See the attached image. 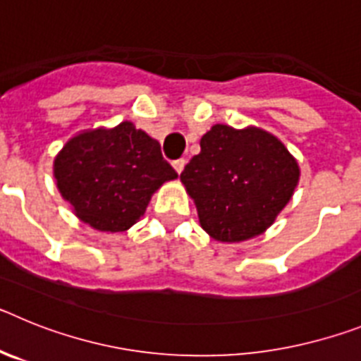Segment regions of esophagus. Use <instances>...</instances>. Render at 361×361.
<instances>
[{"label": "esophagus", "mask_w": 361, "mask_h": 361, "mask_svg": "<svg viewBox=\"0 0 361 361\" xmlns=\"http://www.w3.org/2000/svg\"><path fill=\"white\" fill-rule=\"evenodd\" d=\"M184 166H186V159H178V161L173 162V168H175V171H177L178 175L183 173Z\"/></svg>", "instance_id": "1"}]
</instances>
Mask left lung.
<instances>
[{
    "mask_svg": "<svg viewBox=\"0 0 361 361\" xmlns=\"http://www.w3.org/2000/svg\"><path fill=\"white\" fill-rule=\"evenodd\" d=\"M298 161L279 137L257 126L215 124L200 139V153L180 173L195 202L200 228L219 242L262 235L293 199Z\"/></svg>",
    "mask_w": 361,
    "mask_h": 361,
    "instance_id": "1",
    "label": "left lung"
}]
</instances>
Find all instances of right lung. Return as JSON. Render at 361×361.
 <instances>
[{
	"label": "right lung",
	"mask_w": 361,
	"mask_h": 361,
	"mask_svg": "<svg viewBox=\"0 0 361 361\" xmlns=\"http://www.w3.org/2000/svg\"><path fill=\"white\" fill-rule=\"evenodd\" d=\"M54 178L73 215L103 233L128 231L153 193L177 173L135 124L81 130L54 157Z\"/></svg>",
	"instance_id": "1"
}]
</instances>
